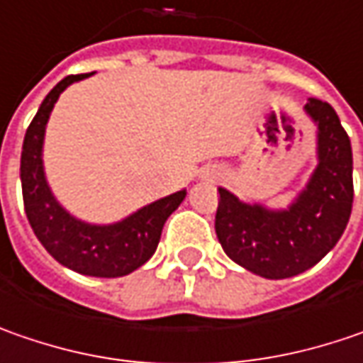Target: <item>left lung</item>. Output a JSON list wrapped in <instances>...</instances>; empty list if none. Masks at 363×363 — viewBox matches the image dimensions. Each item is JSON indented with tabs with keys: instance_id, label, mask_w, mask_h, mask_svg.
Returning a JSON list of instances; mask_svg holds the SVG:
<instances>
[{
	"instance_id": "1",
	"label": "left lung",
	"mask_w": 363,
	"mask_h": 363,
	"mask_svg": "<svg viewBox=\"0 0 363 363\" xmlns=\"http://www.w3.org/2000/svg\"><path fill=\"white\" fill-rule=\"evenodd\" d=\"M305 113L317 125V166L305 189L284 209L245 203L219 186L217 240L235 264L262 278L301 274L335 247L354 203L352 142L335 109L308 99Z\"/></svg>"
}]
</instances>
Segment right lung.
<instances>
[{
  "label": "right lung",
  "instance_id": "1",
  "mask_svg": "<svg viewBox=\"0 0 363 363\" xmlns=\"http://www.w3.org/2000/svg\"><path fill=\"white\" fill-rule=\"evenodd\" d=\"M65 77L40 105L22 146L20 179L28 221L38 242L58 264L74 272L97 278H118L138 270L150 260L160 242V233L170 213L177 211L186 191H177L168 197L144 205L116 223H87L67 211L46 181L44 172V134L50 113L65 89L91 77Z\"/></svg>",
  "mask_w": 363,
  "mask_h": 363
}]
</instances>
